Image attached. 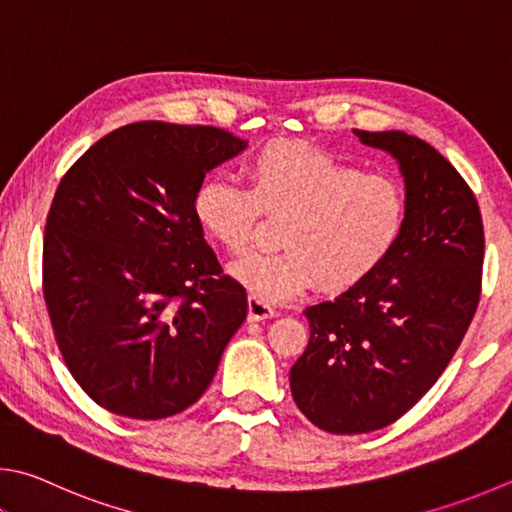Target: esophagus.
Wrapping results in <instances>:
<instances>
[{"mask_svg":"<svg viewBox=\"0 0 512 512\" xmlns=\"http://www.w3.org/2000/svg\"><path fill=\"white\" fill-rule=\"evenodd\" d=\"M277 311L273 309L271 304L259 300V297L250 295L248 297V320L250 322H257V320H264V318H275Z\"/></svg>","mask_w":512,"mask_h":512,"instance_id":"34e87169","label":"esophagus"}]
</instances>
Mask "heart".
<instances>
[{"label":"heart","mask_w":512,"mask_h":512,"mask_svg":"<svg viewBox=\"0 0 512 512\" xmlns=\"http://www.w3.org/2000/svg\"><path fill=\"white\" fill-rule=\"evenodd\" d=\"M280 219V250L232 266L235 280L264 302L322 284L342 291L369 277L405 226V194L392 176L360 172L318 147L271 143L246 167V188L208 179L194 194V219L230 255H244L259 221Z\"/></svg>","instance_id":"b5f03b06"}]
</instances>
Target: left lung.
Here are the masks:
<instances>
[{"label": "left lung", "instance_id": "8db88e82", "mask_svg": "<svg viewBox=\"0 0 512 512\" xmlns=\"http://www.w3.org/2000/svg\"><path fill=\"white\" fill-rule=\"evenodd\" d=\"M405 179V226L387 259L336 300L306 306L311 338L291 394L331 434L374 432L430 392L477 311L483 224L448 159L405 132H360Z\"/></svg>", "mask_w": 512, "mask_h": 512}]
</instances>
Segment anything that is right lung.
<instances>
[{
    "mask_svg": "<svg viewBox=\"0 0 512 512\" xmlns=\"http://www.w3.org/2000/svg\"><path fill=\"white\" fill-rule=\"evenodd\" d=\"M246 145L219 127L143 120L62 176L44 230V302L71 376L107 412L159 421L188 410L246 320V288L194 219L206 174Z\"/></svg>",
    "mask_w": 512,
    "mask_h": 512,
    "instance_id": "1",
    "label": "right lung"
}]
</instances>
